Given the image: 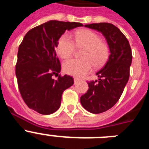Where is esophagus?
I'll return each instance as SVG.
<instances>
[{
  "instance_id": "34e87169",
  "label": "esophagus",
  "mask_w": 149,
  "mask_h": 149,
  "mask_svg": "<svg viewBox=\"0 0 149 149\" xmlns=\"http://www.w3.org/2000/svg\"><path fill=\"white\" fill-rule=\"evenodd\" d=\"M74 84H76L79 81V79L78 78H76V77H74Z\"/></svg>"
}]
</instances>
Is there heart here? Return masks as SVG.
<instances>
[{
  "mask_svg": "<svg viewBox=\"0 0 149 149\" xmlns=\"http://www.w3.org/2000/svg\"><path fill=\"white\" fill-rule=\"evenodd\" d=\"M74 42L68 34L59 39L56 51L63 59L69 58L74 53L75 45L84 48L81 59H71L63 63V71L74 77H83L89 73L93 65L95 68L103 66L110 55L108 45L102 42L99 36L89 30H80L74 35Z\"/></svg>",
  "mask_w": 149,
  "mask_h": 149,
  "instance_id": "1",
  "label": "heart"
}]
</instances>
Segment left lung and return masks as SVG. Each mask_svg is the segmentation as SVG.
<instances>
[{
  "label": "left lung",
  "instance_id": "8db88e82",
  "mask_svg": "<svg viewBox=\"0 0 149 149\" xmlns=\"http://www.w3.org/2000/svg\"><path fill=\"white\" fill-rule=\"evenodd\" d=\"M85 27L103 34L110 49L108 60L96 73L98 81L88 82L87 93L81 97L84 109L92 113H101L113 107L122 95L130 75L132 52L125 36L113 24H90Z\"/></svg>",
  "mask_w": 149,
  "mask_h": 149
}]
</instances>
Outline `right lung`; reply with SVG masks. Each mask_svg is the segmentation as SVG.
Returning a JSON list of instances; mask_svg holds the SVG:
<instances>
[{"label":"right lung","mask_w":149,"mask_h":149,"mask_svg":"<svg viewBox=\"0 0 149 149\" xmlns=\"http://www.w3.org/2000/svg\"><path fill=\"white\" fill-rule=\"evenodd\" d=\"M82 26L78 22L52 20L24 36L18 48L15 74L21 95L29 108L43 115L60 108L63 91L73 85L74 80L66 74L56 80L52 77L61 71L55 48L65 30Z\"/></svg>","instance_id":"1"}]
</instances>
